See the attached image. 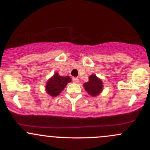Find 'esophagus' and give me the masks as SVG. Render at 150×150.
<instances>
[{
    "label": "esophagus",
    "instance_id": "1",
    "mask_svg": "<svg viewBox=\"0 0 150 150\" xmlns=\"http://www.w3.org/2000/svg\"><path fill=\"white\" fill-rule=\"evenodd\" d=\"M72 82L75 83H78L79 82V79L77 78H72Z\"/></svg>",
    "mask_w": 150,
    "mask_h": 150
}]
</instances>
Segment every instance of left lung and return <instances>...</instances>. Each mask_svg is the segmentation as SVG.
<instances>
[{
  "label": "left lung",
  "mask_w": 150,
  "mask_h": 150,
  "mask_svg": "<svg viewBox=\"0 0 150 150\" xmlns=\"http://www.w3.org/2000/svg\"><path fill=\"white\" fill-rule=\"evenodd\" d=\"M86 91L91 96H96L99 95L103 89L102 81L98 78L96 75H91L89 76L88 81L83 84Z\"/></svg>",
  "instance_id": "obj_1"
}]
</instances>
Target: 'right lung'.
Masks as SVG:
<instances>
[{
  "mask_svg": "<svg viewBox=\"0 0 150 150\" xmlns=\"http://www.w3.org/2000/svg\"><path fill=\"white\" fill-rule=\"evenodd\" d=\"M69 82H71V78L69 76H61L57 72L47 82L46 92L50 96L55 97L62 91L67 84Z\"/></svg>",
  "mask_w": 150,
  "mask_h": 150,
  "instance_id": "add662e5",
  "label": "right lung"
}]
</instances>
